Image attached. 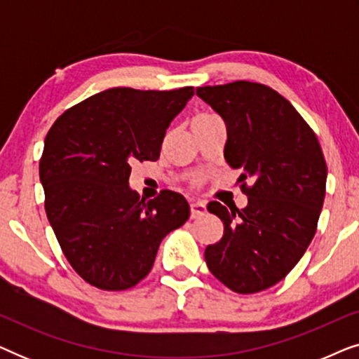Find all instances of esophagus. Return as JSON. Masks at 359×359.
Instances as JSON below:
<instances>
[{
  "label": "esophagus",
  "mask_w": 359,
  "mask_h": 359,
  "mask_svg": "<svg viewBox=\"0 0 359 359\" xmlns=\"http://www.w3.org/2000/svg\"><path fill=\"white\" fill-rule=\"evenodd\" d=\"M205 214V204L203 201H196V203H191V219L203 217Z\"/></svg>",
  "instance_id": "1"
}]
</instances>
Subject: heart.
<instances>
[{
	"label": "heart",
	"mask_w": 359,
	"mask_h": 359,
	"mask_svg": "<svg viewBox=\"0 0 359 359\" xmlns=\"http://www.w3.org/2000/svg\"><path fill=\"white\" fill-rule=\"evenodd\" d=\"M210 117H214V114H209V112H198V114H194L193 119H191V126L198 124V122L208 121V119H210Z\"/></svg>",
	"instance_id": "obj_1"
}]
</instances>
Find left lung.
I'll list each match as a JSON object with an SVG mask.
<instances>
[{"instance_id":"obj_1","label":"left lung","mask_w":359,"mask_h":359,"mask_svg":"<svg viewBox=\"0 0 359 359\" xmlns=\"http://www.w3.org/2000/svg\"><path fill=\"white\" fill-rule=\"evenodd\" d=\"M196 95L227 126L224 156L242 171L248 196L242 210L208 204L224 235L205 248V263L233 292L264 291L287 276L316 235L327 183L320 144L291 102L262 83L201 86Z\"/></svg>"}]
</instances>
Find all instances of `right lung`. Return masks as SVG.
Instances as JSON below:
<instances>
[{
  "label": "right lung",
  "instance_id": "1",
  "mask_svg": "<svg viewBox=\"0 0 359 359\" xmlns=\"http://www.w3.org/2000/svg\"><path fill=\"white\" fill-rule=\"evenodd\" d=\"M194 95L111 88L67 109L47 132L39 163L46 212L78 276L126 291L154 266L166 235L189 217L173 191L144 201L129 188L135 161L160 158L166 129Z\"/></svg>",
  "mask_w": 359,
  "mask_h": 359
}]
</instances>
